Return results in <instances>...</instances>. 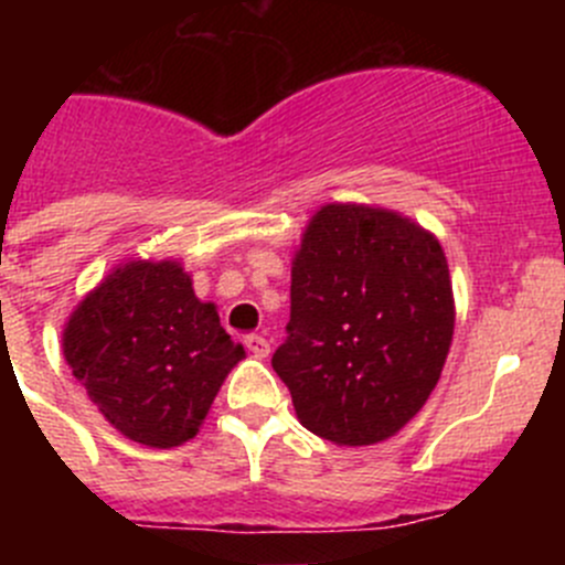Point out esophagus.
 <instances>
[{
    "instance_id": "obj_1",
    "label": "esophagus",
    "mask_w": 565,
    "mask_h": 565,
    "mask_svg": "<svg viewBox=\"0 0 565 565\" xmlns=\"http://www.w3.org/2000/svg\"><path fill=\"white\" fill-rule=\"evenodd\" d=\"M246 347H248V352L254 358H267V355H270V341H267L265 335H259V333L246 335Z\"/></svg>"
}]
</instances>
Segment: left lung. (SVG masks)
<instances>
[{
  "instance_id": "1",
  "label": "left lung",
  "mask_w": 565,
  "mask_h": 565,
  "mask_svg": "<svg viewBox=\"0 0 565 565\" xmlns=\"http://www.w3.org/2000/svg\"><path fill=\"white\" fill-rule=\"evenodd\" d=\"M287 341L273 369L298 420L335 446H374L415 418L454 339L440 241L366 204H324L292 259Z\"/></svg>"
}]
</instances>
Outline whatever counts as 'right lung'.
<instances>
[{"label":"right lung","instance_id":"add662e5","mask_svg":"<svg viewBox=\"0 0 565 565\" xmlns=\"http://www.w3.org/2000/svg\"><path fill=\"white\" fill-rule=\"evenodd\" d=\"M62 352L108 424L150 448L196 437L226 374L246 358L174 259L114 267L67 319Z\"/></svg>","mask_w":565,"mask_h":565}]
</instances>
